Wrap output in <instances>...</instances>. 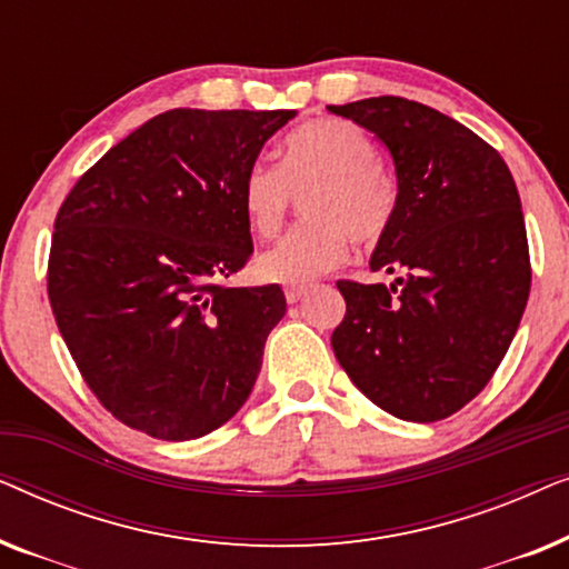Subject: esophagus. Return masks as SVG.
Listing matches in <instances>:
<instances>
[{"instance_id":"1","label":"esophagus","mask_w":569,"mask_h":569,"mask_svg":"<svg viewBox=\"0 0 569 569\" xmlns=\"http://www.w3.org/2000/svg\"><path fill=\"white\" fill-rule=\"evenodd\" d=\"M306 292H308L306 284H287L284 287V300L287 302H298Z\"/></svg>"}]
</instances>
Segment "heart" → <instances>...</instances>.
Segmentation results:
<instances>
[{"label":"heart","mask_w":569,"mask_h":569,"mask_svg":"<svg viewBox=\"0 0 569 569\" xmlns=\"http://www.w3.org/2000/svg\"><path fill=\"white\" fill-rule=\"evenodd\" d=\"M308 222L292 228L256 261L269 282L306 284L339 267L355 243H378L399 207V183L380 166L368 131L345 119H321L292 131L279 166L253 162L240 183L243 217L259 238L282 228L292 191L302 193Z\"/></svg>","instance_id":"obj_1"}]
</instances>
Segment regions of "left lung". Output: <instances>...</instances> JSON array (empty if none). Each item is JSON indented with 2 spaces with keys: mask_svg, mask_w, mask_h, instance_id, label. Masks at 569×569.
Returning a JSON list of instances; mask_svg holds the SVG:
<instances>
[{
  "mask_svg": "<svg viewBox=\"0 0 569 569\" xmlns=\"http://www.w3.org/2000/svg\"><path fill=\"white\" fill-rule=\"evenodd\" d=\"M391 150L399 207L372 271L391 287L339 279L347 313L331 333L352 383L388 415L438 422L500 368L528 292L526 222L500 152L450 116L380 96L329 106Z\"/></svg>",
  "mask_w": 569,
  "mask_h": 569,
  "instance_id": "obj_1",
  "label": "left lung"
}]
</instances>
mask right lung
Returning <instances> with one entry per match:
<instances>
[{"instance_id":"1","label":"right lung","mask_w":569,"mask_h":569,"mask_svg":"<svg viewBox=\"0 0 569 569\" xmlns=\"http://www.w3.org/2000/svg\"><path fill=\"white\" fill-rule=\"evenodd\" d=\"M295 111L173 108L111 147L53 222L49 300L96 399L131 430L193 440L243 407L277 284L230 287L251 259L240 183Z\"/></svg>"}]
</instances>
